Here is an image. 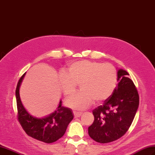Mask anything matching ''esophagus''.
Segmentation results:
<instances>
[{"label": "esophagus", "mask_w": 155, "mask_h": 155, "mask_svg": "<svg viewBox=\"0 0 155 155\" xmlns=\"http://www.w3.org/2000/svg\"><path fill=\"white\" fill-rule=\"evenodd\" d=\"M73 114L75 117H79L82 115V112H79V111H74Z\"/></svg>", "instance_id": "34e87169"}]
</instances>
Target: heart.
I'll return each instance as SVG.
<instances>
[{
  "label": "heart",
  "mask_w": 155,
  "mask_h": 155,
  "mask_svg": "<svg viewBox=\"0 0 155 155\" xmlns=\"http://www.w3.org/2000/svg\"><path fill=\"white\" fill-rule=\"evenodd\" d=\"M117 71L111 64L90 61H80L72 63L66 73L59 74V84L63 94L70 96L74 92L77 83L81 82L82 91L67 100L71 108L82 111L96 101L108 99L117 84Z\"/></svg>",
  "instance_id": "b5f03b06"
}]
</instances>
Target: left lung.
Wrapping results in <instances>:
<instances>
[{
	"instance_id": "8db88e82",
	"label": "left lung",
	"mask_w": 155,
	"mask_h": 155,
	"mask_svg": "<svg viewBox=\"0 0 155 155\" xmlns=\"http://www.w3.org/2000/svg\"><path fill=\"white\" fill-rule=\"evenodd\" d=\"M125 70L117 71L118 85L103 104L93 110V124L88 135L95 141L107 143L125 134L138 109L139 96L135 86Z\"/></svg>"
}]
</instances>
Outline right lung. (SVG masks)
Masks as SVG:
<instances>
[{"label": "right lung", "instance_id": "1", "mask_svg": "<svg viewBox=\"0 0 155 155\" xmlns=\"http://www.w3.org/2000/svg\"><path fill=\"white\" fill-rule=\"evenodd\" d=\"M25 73L18 82L16 89L17 117L24 131L31 137L45 143H52L62 137L68 125L73 119L72 110L62 106L60 100L57 110L49 116L38 118L29 114L22 105L20 98L19 89Z\"/></svg>", "mask_w": 155, "mask_h": 155}]
</instances>
